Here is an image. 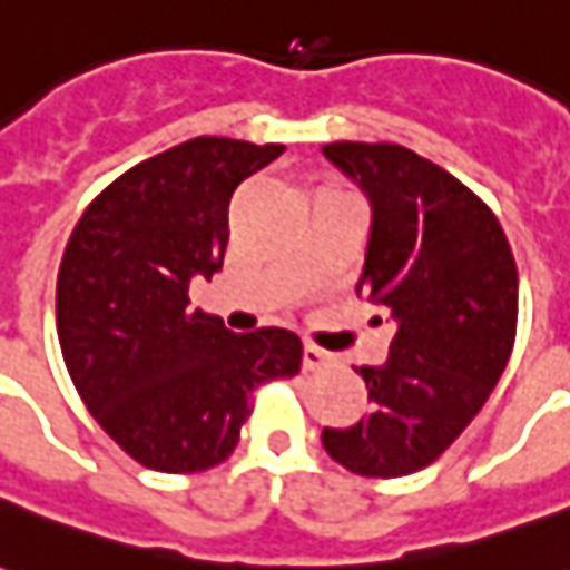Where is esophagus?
<instances>
[{
    "label": "esophagus",
    "instance_id": "obj_1",
    "mask_svg": "<svg viewBox=\"0 0 570 570\" xmlns=\"http://www.w3.org/2000/svg\"><path fill=\"white\" fill-rule=\"evenodd\" d=\"M326 366H330V354H326V351H321V347L305 345V351H302V370L323 372Z\"/></svg>",
    "mask_w": 570,
    "mask_h": 570
}]
</instances>
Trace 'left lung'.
I'll list each match as a JSON object with an SVG mask.
<instances>
[{
  "mask_svg": "<svg viewBox=\"0 0 570 570\" xmlns=\"http://www.w3.org/2000/svg\"><path fill=\"white\" fill-rule=\"evenodd\" d=\"M323 155L372 200L357 293L396 323L384 366H360L370 419L323 430L357 476L433 464L501 382L519 321V272L498 216L440 164L396 142H330Z\"/></svg>",
  "mask_w": 570,
  "mask_h": 570,
  "instance_id": "1",
  "label": "left lung"
}]
</instances>
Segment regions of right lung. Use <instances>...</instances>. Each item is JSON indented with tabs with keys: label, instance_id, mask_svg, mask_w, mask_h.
I'll return each mask as SVG.
<instances>
[{
	"label": "right lung",
	"instance_id": "1",
	"mask_svg": "<svg viewBox=\"0 0 570 570\" xmlns=\"http://www.w3.org/2000/svg\"><path fill=\"white\" fill-rule=\"evenodd\" d=\"M281 142L195 137L134 164L81 213L57 272V338L94 421L161 473H200L235 452L253 396L302 370V342L228 333L188 311V281L219 272L235 188Z\"/></svg>",
	"mask_w": 570,
	"mask_h": 570
}]
</instances>
